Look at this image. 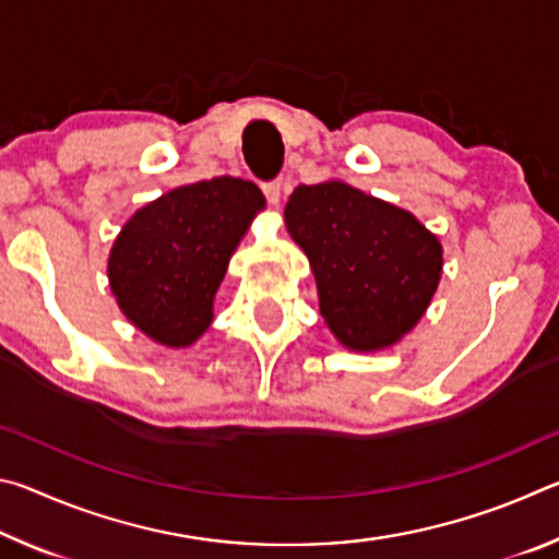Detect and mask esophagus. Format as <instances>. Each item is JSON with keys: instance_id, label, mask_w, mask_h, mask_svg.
Returning a JSON list of instances; mask_svg holds the SVG:
<instances>
[{"instance_id": "obj_1", "label": "esophagus", "mask_w": 559, "mask_h": 559, "mask_svg": "<svg viewBox=\"0 0 559 559\" xmlns=\"http://www.w3.org/2000/svg\"><path fill=\"white\" fill-rule=\"evenodd\" d=\"M263 194H266V200L271 202V206H278L281 204V192H283V182L281 179H271V182H263Z\"/></svg>"}]
</instances>
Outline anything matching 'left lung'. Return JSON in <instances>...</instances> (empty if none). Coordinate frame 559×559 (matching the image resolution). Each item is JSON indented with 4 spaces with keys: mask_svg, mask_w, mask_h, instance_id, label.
<instances>
[{
    "mask_svg": "<svg viewBox=\"0 0 559 559\" xmlns=\"http://www.w3.org/2000/svg\"><path fill=\"white\" fill-rule=\"evenodd\" d=\"M286 226L308 253L328 328L359 353L396 343L439 286L437 236L409 212L345 182L296 187Z\"/></svg>",
    "mask_w": 559,
    "mask_h": 559,
    "instance_id": "obj_1",
    "label": "left lung"
}]
</instances>
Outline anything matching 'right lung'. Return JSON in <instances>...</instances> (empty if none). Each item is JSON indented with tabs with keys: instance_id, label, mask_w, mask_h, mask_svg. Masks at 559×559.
<instances>
[{
	"instance_id": "add662e5",
	"label": "right lung",
	"mask_w": 559,
	"mask_h": 559,
	"mask_svg": "<svg viewBox=\"0 0 559 559\" xmlns=\"http://www.w3.org/2000/svg\"><path fill=\"white\" fill-rule=\"evenodd\" d=\"M259 210L257 185L214 177L135 212L108 261L110 288L130 323L159 345H192L212 323L214 293Z\"/></svg>"
}]
</instances>
